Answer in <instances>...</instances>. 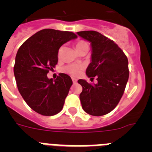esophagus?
<instances>
[{"instance_id": "obj_1", "label": "esophagus", "mask_w": 152, "mask_h": 152, "mask_svg": "<svg viewBox=\"0 0 152 152\" xmlns=\"http://www.w3.org/2000/svg\"><path fill=\"white\" fill-rule=\"evenodd\" d=\"M72 81H73L74 84H75V83H77V78H75V77H72Z\"/></svg>"}]
</instances>
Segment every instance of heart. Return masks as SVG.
<instances>
[{
  "label": "heart",
  "instance_id": "1",
  "mask_svg": "<svg viewBox=\"0 0 152 152\" xmlns=\"http://www.w3.org/2000/svg\"><path fill=\"white\" fill-rule=\"evenodd\" d=\"M84 44H86V42H84L83 41L77 42V44H76V48L78 49L79 47L84 45ZM60 52H61V49L58 51V55H60ZM83 68H84V66H83L82 64L73 63V64H69L68 65H66V66H64L62 68V72H64V73L68 74L70 75H72L73 77H77V76H78L81 73Z\"/></svg>",
  "mask_w": 152,
  "mask_h": 152
}]
</instances>
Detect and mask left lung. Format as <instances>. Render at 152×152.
<instances>
[{
	"label": "left lung",
	"mask_w": 152,
	"mask_h": 152,
	"mask_svg": "<svg viewBox=\"0 0 152 152\" xmlns=\"http://www.w3.org/2000/svg\"><path fill=\"white\" fill-rule=\"evenodd\" d=\"M77 34L91 42V62L86 70L91 79L96 76L97 84L80 79L82 86L80 100L87 113L106 115L117 106L128 81V58L113 40L96 31H80Z\"/></svg>",
	"instance_id": "obj_1"
}]
</instances>
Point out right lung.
<instances>
[{"mask_svg": "<svg viewBox=\"0 0 152 152\" xmlns=\"http://www.w3.org/2000/svg\"><path fill=\"white\" fill-rule=\"evenodd\" d=\"M77 36L68 31L45 29L29 37L18 49L13 72L19 92L28 106L43 116L62 110L72 85V78L60 73L56 80L47 74L58 63L60 47Z\"/></svg>", "mask_w": 152, "mask_h": 152, "instance_id": "add662e5", "label": "right lung"}]
</instances>
